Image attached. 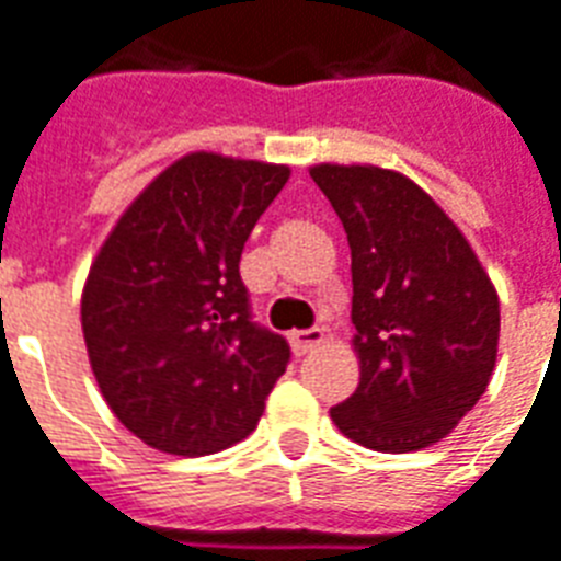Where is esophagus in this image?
<instances>
[{
    "mask_svg": "<svg viewBox=\"0 0 561 561\" xmlns=\"http://www.w3.org/2000/svg\"><path fill=\"white\" fill-rule=\"evenodd\" d=\"M325 343V331L322 328H307V331H293L289 334V345H293V352L298 357L307 355V352H313L319 345Z\"/></svg>",
    "mask_w": 561,
    "mask_h": 561,
    "instance_id": "obj_1",
    "label": "esophagus"
}]
</instances>
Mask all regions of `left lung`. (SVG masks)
<instances>
[{
	"instance_id": "1",
	"label": "left lung",
	"mask_w": 561,
	"mask_h": 561,
	"mask_svg": "<svg viewBox=\"0 0 561 561\" xmlns=\"http://www.w3.org/2000/svg\"><path fill=\"white\" fill-rule=\"evenodd\" d=\"M352 248L360 385L331 408L376 453L444 440L494 376L500 298L453 218L411 176L378 165L310 168Z\"/></svg>"
}]
</instances>
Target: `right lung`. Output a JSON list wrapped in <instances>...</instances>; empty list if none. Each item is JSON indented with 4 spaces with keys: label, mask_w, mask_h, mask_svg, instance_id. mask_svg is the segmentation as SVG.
Here are the masks:
<instances>
[{
    "label": "right lung",
    "mask_w": 561,
    "mask_h": 561,
    "mask_svg": "<svg viewBox=\"0 0 561 561\" xmlns=\"http://www.w3.org/2000/svg\"><path fill=\"white\" fill-rule=\"evenodd\" d=\"M289 165L185 153L126 206L82 289L112 414L168 456H209L260 423L289 345L251 322L239 260Z\"/></svg>",
    "instance_id": "1"
}]
</instances>
